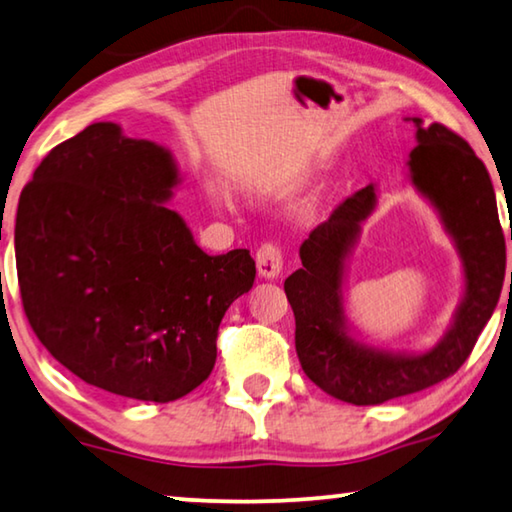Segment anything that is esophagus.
Instances as JSON below:
<instances>
[{
  "instance_id": "obj_1",
  "label": "esophagus",
  "mask_w": 512,
  "mask_h": 512,
  "mask_svg": "<svg viewBox=\"0 0 512 512\" xmlns=\"http://www.w3.org/2000/svg\"><path fill=\"white\" fill-rule=\"evenodd\" d=\"M256 267H258V274H261L263 279H276V276H279L283 270L281 249L272 245V242H265V245L258 247Z\"/></svg>"
}]
</instances>
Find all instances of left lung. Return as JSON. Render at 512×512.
Returning <instances> with one entry per match:
<instances>
[{
  "label": "left lung",
  "instance_id": "8db88e82",
  "mask_svg": "<svg viewBox=\"0 0 512 512\" xmlns=\"http://www.w3.org/2000/svg\"><path fill=\"white\" fill-rule=\"evenodd\" d=\"M415 124L410 183L438 213L463 265V297L445 335L426 351H385L354 338L345 311L347 263L376 208V188L347 197L304 240L301 270L283 288L295 313V347L317 388L354 406L413 395L454 374L497 308L506 274V240L490 174L467 142L442 124ZM512 240V231H510Z\"/></svg>",
  "mask_w": 512,
  "mask_h": 512
}]
</instances>
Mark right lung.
<instances>
[{"label":"right lung","mask_w":512,"mask_h":512,"mask_svg":"<svg viewBox=\"0 0 512 512\" xmlns=\"http://www.w3.org/2000/svg\"><path fill=\"white\" fill-rule=\"evenodd\" d=\"M170 149L95 122L49 152L22 190L15 265L33 333L95 388L174 401L208 379L224 313L251 290L249 249L208 256L167 208Z\"/></svg>","instance_id":"add662e5"}]
</instances>
